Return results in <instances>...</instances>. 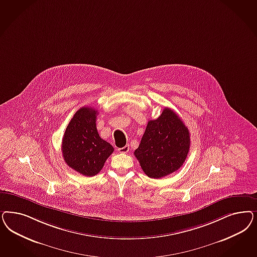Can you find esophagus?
<instances>
[{"label": "esophagus", "instance_id": "1", "mask_svg": "<svg viewBox=\"0 0 257 257\" xmlns=\"http://www.w3.org/2000/svg\"><path fill=\"white\" fill-rule=\"evenodd\" d=\"M120 153H126L128 150H130V146H124V148H121V149H117Z\"/></svg>", "mask_w": 257, "mask_h": 257}]
</instances>
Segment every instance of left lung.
Listing matches in <instances>:
<instances>
[{
  "instance_id": "obj_1",
  "label": "left lung",
  "mask_w": 257,
  "mask_h": 257,
  "mask_svg": "<svg viewBox=\"0 0 257 257\" xmlns=\"http://www.w3.org/2000/svg\"><path fill=\"white\" fill-rule=\"evenodd\" d=\"M189 149L187 126L176 112L166 108L157 119L149 121L134 156L148 177L160 179L181 168Z\"/></svg>"
}]
</instances>
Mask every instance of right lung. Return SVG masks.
<instances>
[{
    "label": "right lung",
    "instance_id": "add662e5",
    "mask_svg": "<svg viewBox=\"0 0 257 257\" xmlns=\"http://www.w3.org/2000/svg\"><path fill=\"white\" fill-rule=\"evenodd\" d=\"M95 108L83 107L68 124L62 139V156L69 167L80 174H98L113 152V147L103 140L96 128Z\"/></svg>",
    "mask_w": 257,
    "mask_h": 257
}]
</instances>
